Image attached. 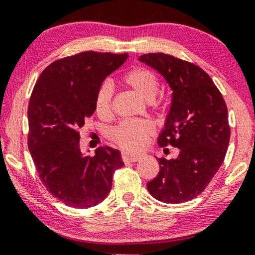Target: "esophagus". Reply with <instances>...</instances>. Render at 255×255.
<instances>
[{
    "label": "esophagus",
    "instance_id": "34e87169",
    "mask_svg": "<svg viewBox=\"0 0 255 255\" xmlns=\"http://www.w3.org/2000/svg\"><path fill=\"white\" fill-rule=\"evenodd\" d=\"M122 158H123L125 162H135L140 159V154H133V153L124 152L123 154H122Z\"/></svg>",
    "mask_w": 255,
    "mask_h": 255
}]
</instances>
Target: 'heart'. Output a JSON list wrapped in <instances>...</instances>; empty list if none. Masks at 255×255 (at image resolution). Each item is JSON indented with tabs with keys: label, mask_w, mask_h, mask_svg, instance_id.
<instances>
[{
	"label": "heart",
	"mask_w": 255,
	"mask_h": 255,
	"mask_svg": "<svg viewBox=\"0 0 255 255\" xmlns=\"http://www.w3.org/2000/svg\"><path fill=\"white\" fill-rule=\"evenodd\" d=\"M122 81L133 90L142 101L152 103L159 93V80L156 75L145 67L128 69ZM113 88L108 82L99 87L95 96V110L99 116L107 117L111 113ZM152 125L145 121H124L113 130V139L125 149L137 151L141 148L152 134Z\"/></svg>",
	"instance_id": "b5f03b06"
}]
</instances>
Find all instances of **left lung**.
<instances>
[{"mask_svg":"<svg viewBox=\"0 0 255 255\" xmlns=\"http://www.w3.org/2000/svg\"><path fill=\"white\" fill-rule=\"evenodd\" d=\"M138 60L161 74L172 89L158 144L180 149L176 159H156L160 170L147 189L163 203H183L207 188L224 161L230 141L228 108L198 66L165 53L142 54Z\"/></svg>","mask_w":255,"mask_h":255,"instance_id":"1","label":"left lung"}]
</instances>
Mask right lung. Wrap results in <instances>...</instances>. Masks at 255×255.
Returning <instances> with one entry per match:
<instances>
[{
    "label": "right lung",
    "instance_id": "obj_1",
    "mask_svg": "<svg viewBox=\"0 0 255 255\" xmlns=\"http://www.w3.org/2000/svg\"><path fill=\"white\" fill-rule=\"evenodd\" d=\"M128 54L81 52L52 62L41 72L27 108V145L41 182L55 198L87 209L110 193L114 172L124 165L109 146L95 155L80 148V128L95 113L99 87Z\"/></svg>",
    "mask_w": 255,
    "mask_h": 255
}]
</instances>
